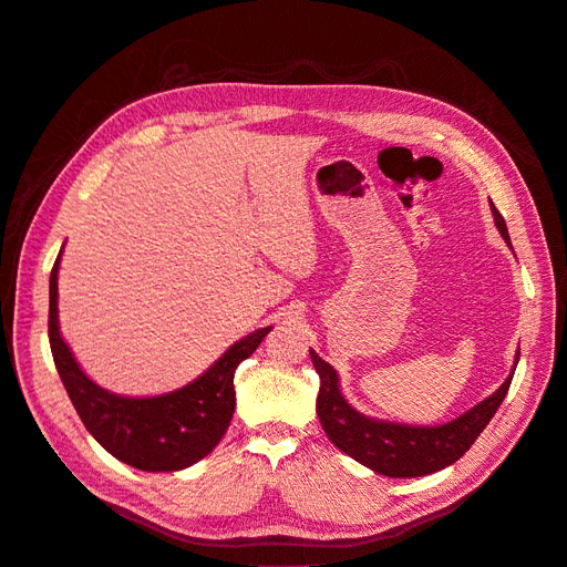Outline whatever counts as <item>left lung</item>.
<instances>
[{
    "instance_id": "obj_1",
    "label": "left lung",
    "mask_w": 567,
    "mask_h": 567,
    "mask_svg": "<svg viewBox=\"0 0 567 567\" xmlns=\"http://www.w3.org/2000/svg\"><path fill=\"white\" fill-rule=\"evenodd\" d=\"M491 213H494L496 229L512 248L507 225L494 204H491ZM310 359L319 375L317 416L333 445L384 477H424L452 465L473 447L477 435L507 396L519 352L514 357L509 378L488 399L440 426H410L361 414L342 396L336 368L315 350H310Z\"/></svg>"
}]
</instances>
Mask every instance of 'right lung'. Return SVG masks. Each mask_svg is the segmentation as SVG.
<instances>
[{
    "label": "right lung",
    "mask_w": 567,
    "mask_h": 567,
    "mask_svg": "<svg viewBox=\"0 0 567 567\" xmlns=\"http://www.w3.org/2000/svg\"><path fill=\"white\" fill-rule=\"evenodd\" d=\"M58 270H51V310L48 338L55 368L81 422L117 461L145 473H174L208 456L229 429L236 408L234 373L274 329H257L240 338L206 373L162 396H117L92 382L60 333Z\"/></svg>",
    "instance_id": "1"
}]
</instances>
